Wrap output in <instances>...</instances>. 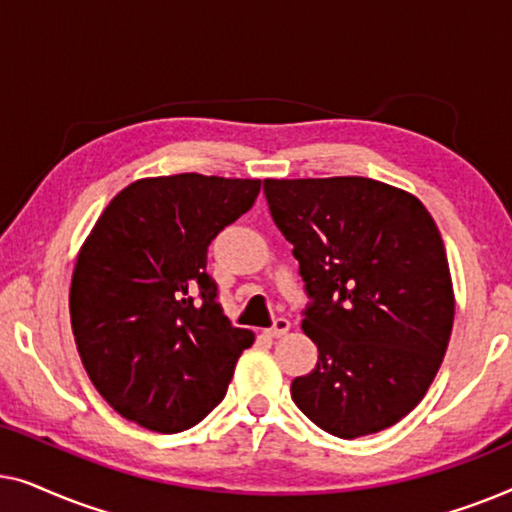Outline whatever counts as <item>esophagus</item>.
<instances>
[{"label":"esophagus","instance_id":"34e87169","mask_svg":"<svg viewBox=\"0 0 512 512\" xmlns=\"http://www.w3.org/2000/svg\"><path fill=\"white\" fill-rule=\"evenodd\" d=\"M289 328H291V321H289V319H286V317H277L275 321H272V326H270L265 333H268L270 338H282V335L289 333Z\"/></svg>","mask_w":512,"mask_h":512}]
</instances>
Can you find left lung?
<instances>
[{
    "label": "left lung",
    "instance_id": "obj_1",
    "mask_svg": "<svg viewBox=\"0 0 512 512\" xmlns=\"http://www.w3.org/2000/svg\"><path fill=\"white\" fill-rule=\"evenodd\" d=\"M300 263L303 331L319 349L291 398L338 438L403 419L431 387L454 321L440 230L410 193L366 177L265 179Z\"/></svg>",
    "mask_w": 512,
    "mask_h": 512
}]
</instances>
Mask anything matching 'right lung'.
Masks as SVG:
<instances>
[{
  "instance_id": "add662e5",
  "label": "right lung",
  "mask_w": 512,
  "mask_h": 512,
  "mask_svg": "<svg viewBox=\"0 0 512 512\" xmlns=\"http://www.w3.org/2000/svg\"><path fill=\"white\" fill-rule=\"evenodd\" d=\"M258 193V179H142L97 219L76 261L69 314L90 382L128 422L179 433L226 396L254 333L221 312L207 249Z\"/></svg>"
}]
</instances>
